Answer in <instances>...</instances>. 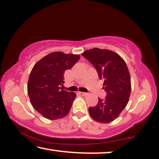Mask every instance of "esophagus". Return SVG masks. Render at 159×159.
<instances>
[{"label": "esophagus", "mask_w": 159, "mask_h": 159, "mask_svg": "<svg viewBox=\"0 0 159 159\" xmlns=\"http://www.w3.org/2000/svg\"><path fill=\"white\" fill-rule=\"evenodd\" d=\"M79 94L80 95H82V96H86L87 95V93H83V92H80Z\"/></svg>", "instance_id": "obj_1"}]
</instances>
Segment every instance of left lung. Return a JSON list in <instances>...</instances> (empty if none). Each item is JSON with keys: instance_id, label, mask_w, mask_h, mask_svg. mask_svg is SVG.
I'll return each mask as SVG.
<instances>
[{"instance_id": "1", "label": "left lung", "mask_w": 159, "mask_h": 159, "mask_svg": "<svg viewBox=\"0 0 159 159\" xmlns=\"http://www.w3.org/2000/svg\"><path fill=\"white\" fill-rule=\"evenodd\" d=\"M82 55L95 66L107 92L104 100L99 98L96 106L89 107V115L97 122L109 123L118 118L129 101L131 82L128 66L118 54L109 49L94 48Z\"/></svg>"}]
</instances>
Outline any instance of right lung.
<instances>
[{"mask_svg":"<svg viewBox=\"0 0 159 159\" xmlns=\"http://www.w3.org/2000/svg\"><path fill=\"white\" fill-rule=\"evenodd\" d=\"M79 54L50 53L34 64L27 91L32 106L49 120L63 118L70 111L76 94L64 90V74L79 60Z\"/></svg>","mask_w":159,"mask_h":159,"instance_id":"right-lung-1","label":"right lung"}]
</instances>
